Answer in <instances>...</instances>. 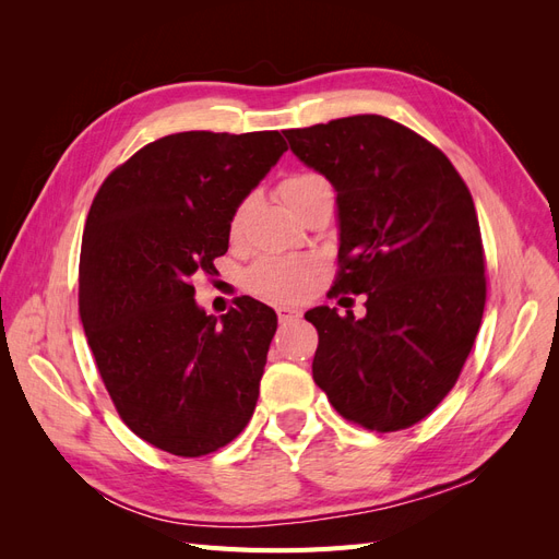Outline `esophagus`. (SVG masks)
<instances>
[{"instance_id": "34e87169", "label": "esophagus", "mask_w": 559, "mask_h": 559, "mask_svg": "<svg viewBox=\"0 0 559 559\" xmlns=\"http://www.w3.org/2000/svg\"><path fill=\"white\" fill-rule=\"evenodd\" d=\"M277 317H280L282 324H289V321H296V319H300V317H302V312H300L298 308L280 306V308H277Z\"/></svg>"}]
</instances>
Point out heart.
I'll return each instance as SVG.
<instances>
[{"instance_id":"heart-1","label":"heart","mask_w":559,"mask_h":559,"mask_svg":"<svg viewBox=\"0 0 559 559\" xmlns=\"http://www.w3.org/2000/svg\"><path fill=\"white\" fill-rule=\"evenodd\" d=\"M326 181L314 173H296L280 183V195L294 212H298L319 186ZM247 214V202L235 210L230 218V235L235 238L242 230ZM317 261L310 257H263L247 270V289L267 300H292L308 289V282L314 275Z\"/></svg>"}]
</instances>
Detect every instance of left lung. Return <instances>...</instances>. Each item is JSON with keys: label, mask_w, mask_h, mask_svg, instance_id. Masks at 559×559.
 Returning <instances> with one entry per match:
<instances>
[{"label": "left lung", "mask_w": 559, "mask_h": 559, "mask_svg": "<svg viewBox=\"0 0 559 559\" xmlns=\"http://www.w3.org/2000/svg\"><path fill=\"white\" fill-rule=\"evenodd\" d=\"M300 163L335 189L341 273L366 314L319 306L312 378L333 408L399 431L441 403L476 341L485 257L473 198L441 148L378 114L286 130Z\"/></svg>", "instance_id": "1"}]
</instances>
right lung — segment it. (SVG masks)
Instances as JSON below:
<instances>
[{
  "label": "right lung",
  "mask_w": 559,
  "mask_h": 559,
  "mask_svg": "<svg viewBox=\"0 0 559 559\" xmlns=\"http://www.w3.org/2000/svg\"><path fill=\"white\" fill-rule=\"evenodd\" d=\"M277 130L167 134L105 179L79 263V312L126 425L177 456L230 443L257 408L273 308L249 296L216 319L195 273L228 251L230 218L277 165Z\"/></svg>",
  "instance_id": "add662e5"
}]
</instances>
